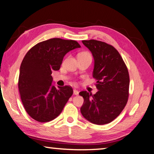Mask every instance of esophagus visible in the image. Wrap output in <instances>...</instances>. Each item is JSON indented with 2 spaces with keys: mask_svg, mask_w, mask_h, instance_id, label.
Returning <instances> with one entry per match:
<instances>
[{
  "mask_svg": "<svg viewBox=\"0 0 154 154\" xmlns=\"http://www.w3.org/2000/svg\"><path fill=\"white\" fill-rule=\"evenodd\" d=\"M73 94H74V95H75V96H77V95H79V91L76 89H74L73 90Z\"/></svg>",
  "mask_w": 154,
  "mask_h": 154,
  "instance_id": "esophagus-1",
  "label": "esophagus"
}]
</instances>
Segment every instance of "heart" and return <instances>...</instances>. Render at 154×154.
Here are the masks:
<instances>
[{
    "instance_id": "heart-1",
    "label": "heart",
    "mask_w": 154,
    "mask_h": 154,
    "mask_svg": "<svg viewBox=\"0 0 154 154\" xmlns=\"http://www.w3.org/2000/svg\"><path fill=\"white\" fill-rule=\"evenodd\" d=\"M79 54H90L88 52H82V53H80Z\"/></svg>"
}]
</instances>
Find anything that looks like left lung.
<instances>
[{
	"label": "left lung",
	"mask_w": 154,
	"mask_h": 154,
	"mask_svg": "<svg viewBox=\"0 0 154 154\" xmlns=\"http://www.w3.org/2000/svg\"><path fill=\"white\" fill-rule=\"evenodd\" d=\"M94 59L93 77L98 91L92 95L81 91L84 103L80 111L91 123L104 125L115 119L128 98L130 78L127 67L118 51L101 41L83 40Z\"/></svg>",
	"instance_id": "1"
}]
</instances>
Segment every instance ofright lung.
<instances>
[{
  "mask_svg": "<svg viewBox=\"0 0 154 154\" xmlns=\"http://www.w3.org/2000/svg\"><path fill=\"white\" fill-rule=\"evenodd\" d=\"M80 47L77 41L52 38L35 45L24 56L18 86L23 107L33 119L48 122L61 113L73 91L68 86L56 88L51 75L59 70L67 53Z\"/></svg>",
  "mask_w": 154,
  "mask_h": 154,
  "instance_id": "obj_1",
  "label": "right lung"
}]
</instances>
